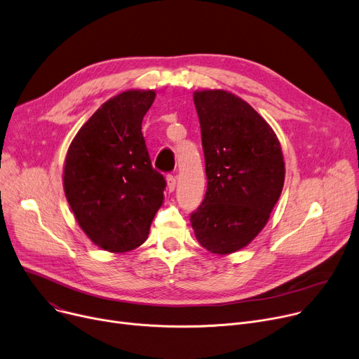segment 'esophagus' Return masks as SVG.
<instances>
[{"instance_id":"1","label":"esophagus","mask_w":359,"mask_h":359,"mask_svg":"<svg viewBox=\"0 0 359 359\" xmlns=\"http://www.w3.org/2000/svg\"><path fill=\"white\" fill-rule=\"evenodd\" d=\"M165 182H167V189H169V192H173L176 187V177L173 175H167Z\"/></svg>"}]
</instances>
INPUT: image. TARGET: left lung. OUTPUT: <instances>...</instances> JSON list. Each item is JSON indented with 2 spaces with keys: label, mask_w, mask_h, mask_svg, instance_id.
Listing matches in <instances>:
<instances>
[{
  "label": "left lung",
  "mask_w": 359,
  "mask_h": 359,
  "mask_svg": "<svg viewBox=\"0 0 359 359\" xmlns=\"http://www.w3.org/2000/svg\"><path fill=\"white\" fill-rule=\"evenodd\" d=\"M194 102L208 189L190 222L203 248L225 255L266 226L284 184L281 146L266 119L231 92L196 90Z\"/></svg>",
  "instance_id": "obj_1"
}]
</instances>
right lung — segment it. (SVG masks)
<instances>
[{
	"instance_id": "add662e5",
	"label": "right lung",
	"mask_w": 359,
	"mask_h": 359,
	"mask_svg": "<svg viewBox=\"0 0 359 359\" xmlns=\"http://www.w3.org/2000/svg\"><path fill=\"white\" fill-rule=\"evenodd\" d=\"M154 90L131 89L95 111L72 140L63 167L69 206L89 240L127 252L147 240L163 205L165 180L156 172L141 133Z\"/></svg>"
}]
</instances>
